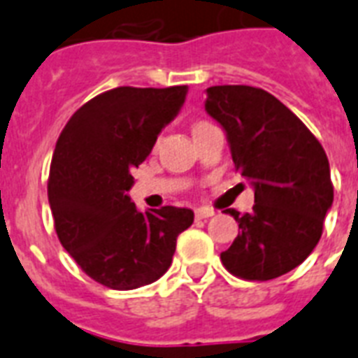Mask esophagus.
Segmentation results:
<instances>
[{
  "instance_id": "1",
  "label": "esophagus",
  "mask_w": 358,
  "mask_h": 358,
  "mask_svg": "<svg viewBox=\"0 0 358 358\" xmlns=\"http://www.w3.org/2000/svg\"><path fill=\"white\" fill-rule=\"evenodd\" d=\"M213 215H215V210L205 209V207L194 210V217H196V220H203V218H209V217H213Z\"/></svg>"
}]
</instances>
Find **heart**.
<instances>
[{"label": "heart", "instance_id": "b5f03b06", "mask_svg": "<svg viewBox=\"0 0 358 358\" xmlns=\"http://www.w3.org/2000/svg\"><path fill=\"white\" fill-rule=\"evenodd\" d=\"M198 124H199V123H198Z\"/></svg>", "mask_w": 358, "mask_h": 358}]
</instances>
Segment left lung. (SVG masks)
I'll list each match as a JSON object with an SVG mask.
<instances>
[{"mask_svg": "<svg viewBox=\"0 0 358 358\" xmlns=\"http://www.w3.org/2000/svg\"><path fill=\"white\" fill-rule=\"evenodd\" d=\"M205 112L226 132L235 171L254 188L252 213L226 209L241 234L220 254L245 280H273L299 267L323 234L334 199L331 168L306 124L267 91L213 85Z\"/></svg>", "mask_w": 358, "mask_h": 358, "instance_id": "obj_1", "label": "left lung"}]
</instances>
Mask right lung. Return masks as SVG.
<instances>
[{
  "instance_id": "1",
  "label": "right lung",
  "mask_w": 358,
  "mask_h": 358,
  "mask_svg": "<svg viewBox=\"0 0 358 358\" xmlns=\"http://www.w3.org/2000/svg\"><path fill=\"white\" fill-rule=\"evenodd\" d=\"M187 85L115 87L69 119L55 143L48 201L61 245L87 276L112 289H136L170 268L177 235L194 213H140L130 201L132 171L148 159L187 99Z\"/></svg>"
}]
</instances>
